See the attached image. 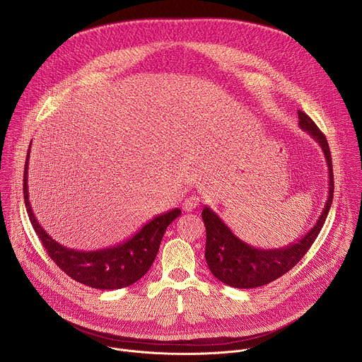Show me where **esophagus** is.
I'll return each mask as SVG.
<instances>
[{"label": "esophagus", "instance_id": "34e87169", "mask_svg": "<svg viewBox=\"0 0 362 362\" xmlns=\"http://www.w3.org/2000/svg\"><path fill=\"white\" fill-rule=\"evenodd\" d=\"M200 203V197L199 196H189L185 199V203H183V209L186 211H192L194 210Z\"/></svg>", "mask_w": 362, "mask_h": 362}]
</instances>
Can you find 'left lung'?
<instances>
[{
  "mask_svg": "<svg viewBox=\"0 0 362 362\" xmlns=\"http://www.w3.org/2000/svg\"><path fill=\"white\" fill-rule=\"evenodd\" d=\"M298 125L320 146L328 166V196L315 224L301 238L279 249H257L240 240L228 226L207 206L202 210L206 226V262L211 274L234 288L266 286L290 272L310 250L321 231L334 194V175L329 148L324 134L313 119L298 110Z\"/></svg>",
  "mask_w": 362,
  "mask_h": 362,
  "instance_id": "obj_1",
  "label": "left lung"
}]
</instances>
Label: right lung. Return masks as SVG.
I'll list each match as a JSON object with an SVG mask.
<instances>
[{
  "mask_svg": "<svg viewBox=\"0 0 362 362\" xmlns=\"http://www.w3.org/2000/svg\"><path fill=\"white\" fill-rule=\"evenodd\" d=\"M24 170V202L31 224L54 263L75 281L99 290H117L132 286L153 264L168 226L180 216L179 207L155 216L125 242L99 250L82 252L65 247L52 238L38 223L28 193V160Z\"/></svg>",
  "mask_w": 362,
  "mask_h": 362,
  "instance_id": "obj_1",
  "label": "right lung"
}]
</instances>
